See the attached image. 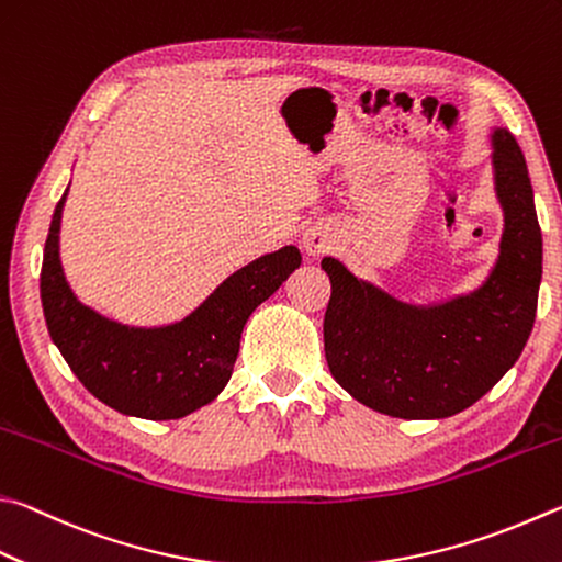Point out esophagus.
<instances>
[{
    "instance_id": "obj_1",
    "label": "esophagus",
    "mask_w": 562,
    "mask_h": 562,
    "mask_svg": "<svg viewBox=\"0 0 562 562\" xmlns=\"http://www.w3.org/2000/svg\"><path fill=\"white\" fill-rule=\"evenodd\" d=\"M329 243H331V238L326 228H310V231H304V236H302V246L310 255L324 252L326 248H329Z\"/></svg>"
}]
</instances>
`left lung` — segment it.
Wrapping results in <instances>:
<instances>
[{
  "mask_svg": "<svg viewBox=\"0 0 562 562\" xmlns=\"http://www.w3.org/2000/svg\"><path fill=\"white\" fill-rule=\"evenodd\" d=\"M492 177L504 231L498 255L472 292L415 304L324 255L331 280L324 351L334 381L375 413L440 420L474 405L518 361L533 329L543 236L524 151L492 127Z\"/></svg>",
  "mask_w": 562,
  "mask_h": 562,
  "instance_id": "obj_1",
  "label": "left lung"
}]
</instances>
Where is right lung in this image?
Wrapping results in <instances>:
<instances>
[{
  "instance_id": "add662e5",
  "label": "right lung",
  "mask_w": 562,
  "mask_h": 562,
  "mask_svg": "<svg viewBox=\"0 0 562 562\" xmlns=\"http://www.w3.org/2000/svg\"><path fill=\"white\" fill-rule=\"evenodd\" d=\"M68 189L50 218L41 304L70 371L112 411L142 420H179L216 401L238 359L248 316L300 268L302 252L284 246L228 274L199 307L177 322L135 326L88 307L60 262V218Z\"/></svg>"
}]
</instances>
